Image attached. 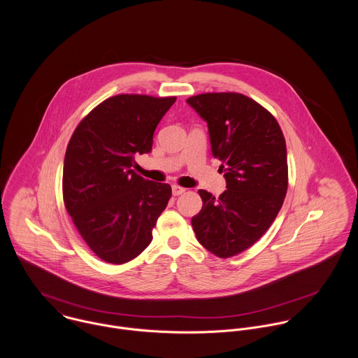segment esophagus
<instances>
[{
  "mask_svg": "<svg viewBox=\"0 0 358 358\" xmlns=\"http://www.w3.org/2000/svg\"><path fill=\"white\" fill-rule=\"evenodd\" d=\"M186 190L183 189V187H180V186H176V185H173L172 186V194L173 196H180V194H183Z\"/></svg>",
  "mask_w": 358,
  "mask_h": 358,
  "instance_id": "1",
  "label": "esophagus"
}]
</instances>
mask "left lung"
<instances>
[{
	"instance_id": "8db88e82",
	"label": "left lung",
	"mask_w": 358,
	"mask_h": 358,
	"mask_svg": "<svg viewBox=\"0 0 358 358\" xmlns=\"http://www.w3.org/2000/svg\"><path fill=\"white\" fill-rule=\"evenodd\" d=\"M208 124L212 154L222 161L227 190L215 199L199 190L192 224L199 243L217 257L238 255L267 231L288 189L287 146L274 115L237 92L187 99Z\"/></svg>"
}]
</instances>
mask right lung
I'll use <instances>...</instances> for the list:
<instances>
[{
    "instance_id": "add662e5",
    "label": "right lung",
    "mask_w": 358,
    "mask_h": 358,
    "mask_svg": "<svg viewBox=\"0 0 358 358\" xmlns=\"http://www.w3.org/2000/svg\"><path fill=\"white\" fill-rule=\"evenodd\" d=\"M175 96L122 94L90 111L73 132L63 165V201L92 252L113 264L141 255L172 196L143 179L135 154L150 153L158 122Z\"/></svg>"
}]
</instances>
